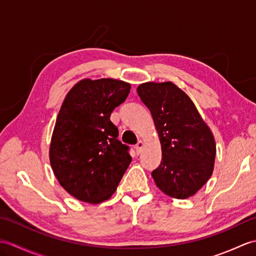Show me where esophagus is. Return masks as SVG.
Instances as JSON below:
<instances>
[{"mask_svg":"<svg viewBox=\"0 0 256 256\" xmlns=\"http://www.w3.org/2000/svg\"><path fill=\"white\" fill-rule=\"evenodd\" d=\"M142 147H144V142H142V140H140L138 144L135 145V150H136V152L138 154H140V152H142Z\"/></svg>","mask_w":256,"mask_h":256,"instance_id":"1","label":"esophagus"}]
</instances>
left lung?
I'll return each instance as SVG.
<instances>
[{
    "label": "left lung",
    "instance_id": "obj_1",
    "mask_svg": "<svg viewBox=\"0 0 256 256\" xmlns=\"http://www.w3.org/2000/svg\"><path fill=\"white\" fill-rule=\"evenodd\" d=\"M138 94L150 111L162 144V158L152 172L154 181L170 198L186 200L212 174L216 142L212 130L174 82H144Z\"/></svg>",
    "mask_w": 256,
    "mask_h": 256
}]
</instances>
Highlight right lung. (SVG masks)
I'll return each mask as SVG.
<instances>
[{
  "label": "right lung",
  "mask_w": 256,
  "mask_h": 256,
  "mask_svg": "<svg viewBox=\"0 0 256 256\" xmlns=\"http://www.w3.org/2000/svg\"><path fill=\"white\" fill-rule=\"evenodd\" d=\"M130 85L114 78L82 80L68 92L53 130L49 157L61 186L75 198L98 204L111 198L132 162L116 138L111 112Z\"/></svg>",
  "instance_id": "right-lung-1"
}]
</instances>
